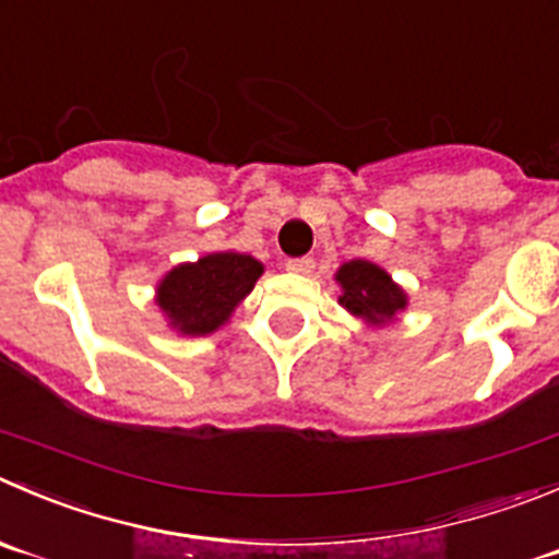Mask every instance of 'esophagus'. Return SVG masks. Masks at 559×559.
I'll return each mask as SVG.
<instances>
[{"mask_svg": "<svg viewBox=\"0 0 559 559\" xmlns=\"http://www.w3.org/2000/svg\"><path fill=\"white\" fill-rule=\"evenodd\" d=\"M285 269H288L290 274L307 276V274H312V269H316V260H312V258H294V260H288V263H285Z\"/></svg>", "mask_w": 559, "mask_h": 559, "instance_id": "34e87169", "label": "esophagus"}]
</instances>
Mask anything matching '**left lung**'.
<instances>
[{
  "mask_svg": "<svg viewBox=\"0 0 559 559\" xmlns=\"http://www.w3.org/2000/svg\"><path fill=\"white\" fill-rule=\"evenodd\" d=\"M334 280L343 290L337 299L340 307L365 321V326H390L408 307L406 290L392 280L390 271L370 263V260H348V263L340 265Z\"/></svg>",
  "mask_w": 559,
  "mask_h": 559,
  "instance_id": "left-lung-1",
  "label": "left lung"
}]
</instances>
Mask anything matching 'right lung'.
<instances>
[{"label":"right lung","instance_id":"add662e5","mask_svg":"<svg viewBox=\"0 0 559 559\" xmlns=\"http://www.w3.org/2000/svg\"><path fill=\"white\" fill-rule=\"evenodd\" d=\"M260 274L263 263L252 254L233 249L203 254L194 263H178L158 280L156 305L173 332L205 337L230 321Z\"/></svg>","mask_w":559,"mask_h":559}]
</instances>
